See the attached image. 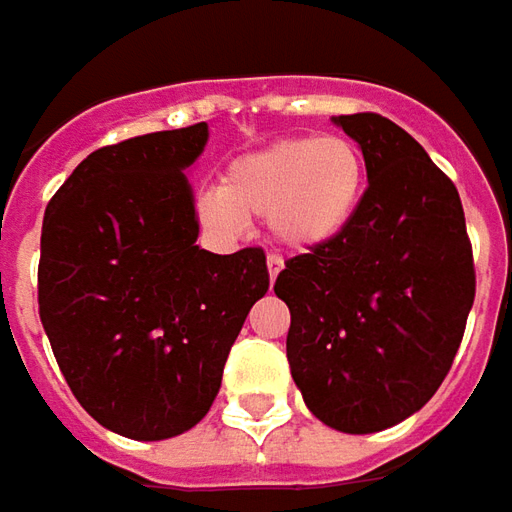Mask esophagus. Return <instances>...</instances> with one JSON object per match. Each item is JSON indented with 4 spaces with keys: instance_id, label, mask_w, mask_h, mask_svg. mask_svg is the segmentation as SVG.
I'll use <instances>...</instances> for the list:
<instances>
[{
    "instance_id": "34e87169",
    "label": "esophagus",
    "mask_w": 512,
    "mask_h": 512,
    "mask_svg": "<svg viewBox=\"0 0 512 512\" xmlns=\"http://www.w3.org/2000/svg\"><path fill=\"white\" fill-rule=\"evenodd\" d=\"M266 266H269V280H277V274H280V269H283V260L277 255H269L266 257Z\"/></svg>"
}]
</instances>
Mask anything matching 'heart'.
Wrapping results in <instances>:
<instances>
[{
    "mask_svg": "<svg viewBox=\"0 0 512 512\" xmlns=\"http://www.w3.org/2000/svg\"><path fill=\"white\" fill-rule=\"evenodd\" d=\"M365 186V158L351 138L294 135L229 161L218 192H206L198 212L218 235H238L243 221L266 218L280 246L314 252L343 238Z\"/></svg>",
    "mask_w": 512,
    "mask_h": 512,
    "instance_id": "b5f03b06",
    "label": "heart"
}]
</instances>
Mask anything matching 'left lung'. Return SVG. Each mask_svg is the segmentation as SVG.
I'll return each mask as SVG.
<instances>
[{"label":"left lung","mask_w":512,"mask_h":512,"mask_svg":"<svg viewBox=\"0 0 512 512\" xmlns=\"http://www.w3.org/2000/svg\"><path fill=\"white\" fill-rule=\"evenodd\" d=\"M368 169L345 235L291 257L274 294L289 306L286 357L320 422L377 433L416 414L448 377L476 294L459 192L394 121L334 115Z\"/></svg>","instance_id":"left-lung-1"}]
</instances>
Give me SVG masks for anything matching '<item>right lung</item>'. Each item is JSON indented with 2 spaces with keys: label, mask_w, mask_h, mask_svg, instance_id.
Instances as JSON below:
<instances>
[{
  "label": "right lung",
  "mask_w": 512,
  "mask_h": 512,
  "mask_svg": "<svg viewBox=\"0 0 512 512\" xmlns=\"http://www.w3.org/2000/svg\"><path fill=\"white\" fill-rule=\"evenodd\" d=\"M206 124L90 152L47 203L39 317L81 408L138 442L201 422L246 314L269 291L263 249L195 246L184 172Z\"/></svg>",
  "instance_id": "add662e5"
}]
</instances>
